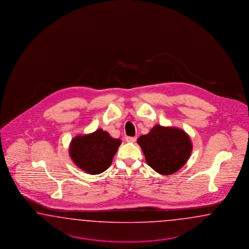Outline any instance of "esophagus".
Returning <instances> with one entry per match:
<instances>
[{"mask_svg": "<svg viewBox=\"0 0 249 249\" xmlns=\"http://www.w3.org/2000/svg\"><path fill=\"white\" fill-rule=\"evenodd\" d=\"M137 138L136 137H126L127 142H135Z\"/></svg>", "mask_w": 249, "mask_h": 249, "instance_id": "obj_1", "label": "esophagus"}]
</instances>
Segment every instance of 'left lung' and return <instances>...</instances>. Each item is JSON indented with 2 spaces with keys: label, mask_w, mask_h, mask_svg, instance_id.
<instances>
[{
  "label": "left lung",
  "mask_w": 249,
  "mask_h": 249,
  "mask_svg": "<svg viewBox=\"0 0 249 249\" xmlns=\"http://www.w3.org/2000/svg\"><path fill=\"white\" fill-rule=\"evenodd\" d=\"M148 165L162 175H171L186 163L192 152L188 134L181 128L156 125L138 139Z\"/></svg>",
  "instance_id": "left-lung-1"
}]
</instances>
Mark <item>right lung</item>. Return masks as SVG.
Returning a JSON list of instances; mask_svg holds the SVG:
<instances>
[{"mask_svg": "<svg viewBox=\"0 0 249 249\" xmlns=\"http://www.w3.org/2000/svg\"><path fill=\"white\" fill-rule=\"evenodd\" d=\"M121 143L120 139L98 128L90 134L75 137L70 143L69 155L87 174H101L111 164Z\"/></svg>", "mask_w": 249, "mask_h": 249, "instance_id": "obj_1", "label": "right lung"}]
</instances>
